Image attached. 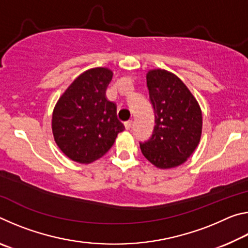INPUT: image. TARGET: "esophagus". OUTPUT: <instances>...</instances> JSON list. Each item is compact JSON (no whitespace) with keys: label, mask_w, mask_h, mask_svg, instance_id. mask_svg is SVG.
Segmentation results:
<instances>
[{"label":"esophagus","mask_w":248,"mask_h":248,"mask_svg":"<svg viewBox=\"0 0 248 248\" xmlns=\"http://www.w3.org/2000/svg\"><path fill=\"white\" fill-rule=\"evenodd\" d=\"M124 127L127 130H130L132 127H133V121L132 120H129L127 121V123H124Z\"/></svg>","instance_id":"obj_1"}]
</instances>
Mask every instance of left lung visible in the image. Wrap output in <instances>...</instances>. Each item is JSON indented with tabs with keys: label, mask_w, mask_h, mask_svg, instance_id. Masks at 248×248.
<instances>
[{
	"label": "left lung",
	"mask_w": 248,
	"mask_h": 248,
	"mask_svg": "<svg viewBox=\"0 0 248 248\" xmlns=\"http://www.w3.org/2000/svg\"><path fill=\"white\" fill-rule=\"evenodd\" d=\"M146 86L155 124L149 140L140 142L142 154L158 169H170L187 161L199 144L202 115L187 86L175 74L152 70Z\"/></svg>",
	"instance_id": "obj_1"
}]
</instances>
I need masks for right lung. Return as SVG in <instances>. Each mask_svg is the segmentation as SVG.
<instances>
[{"label":"right lung","instance_id":"1","mask_svg":"<svg viewBox=\"0 0 248 248\" xmlns=\"http://www.w3.org/2000/svg\"><path fill=\"white\" fill-rule=\"evenodd\" d=\"M112 72L95 68L74 79L59 98L52 114L54 141L66 156L87 164L106 154L124 125L117 107L106 98Z\"/></svg>","mask_w":248,"mask_h":248}]
</instances>
